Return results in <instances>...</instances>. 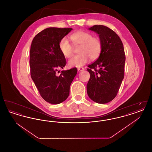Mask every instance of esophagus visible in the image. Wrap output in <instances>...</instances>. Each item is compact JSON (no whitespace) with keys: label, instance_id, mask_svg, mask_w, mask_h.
<instances>
[{"label":"esophagus","instance_id":"34e87169","mask_svg":"<svg viewBox=\"0 0 152 152\" xmlns=\"http://www.w3.org/2000/svg\"><path fill=\"white\" fill-rule=\"evenodd\" d=\"M77 70H78V71L81 72V71H83L84 70V68H83V67H79V68H77Z\"/></svg>","mask_w":152,"mask_h":152}]
</instances>
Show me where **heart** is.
<instances>
[{
    "instance_id": "b5f03b06",
    "label": "heart",
    "mask_w": 152,
    "mask_h": 152,
    "mask_svg": "<svg viewBox=\"0 0 152 152\" xmlns=\"http://www.w3.org/2000/svg\"><path fill=\"white\" fill-rule=\"evenodd\" d=\"M75 47H80L79 55L73 56L68 61L70 67H80L85 65L90 58L95 60L100 56L102 51V43L100 38L93 37L89 32L79 31L71 36ZM59 48L61 53L66 58H70L73 54V47L69 40L64 37L59 43Z\"/></svg>"
}]
</instances>
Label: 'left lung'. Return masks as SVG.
Masks as SVG:
<instances>
[{
	"mask_svg": "<svg viewBox=\"0 0 152 152\" xmlns=\"http://www.w3.org/2000/svg\"><path fill=\"white\" fill-rule=\"evenodd\" d=\"M89 29L99 34L102 51L94 63L88 66L90 79L87 94L94 102L106 104L115 98L124 77V48L120 37L108 27L95 25Z\"/></svg>",
	"mask_w": 152,
	"mask_h": 152,
	"instance_id": "8db88e82",
	"label": "left lung"
}]
</instances>
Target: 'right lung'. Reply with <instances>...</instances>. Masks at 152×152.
I'll list each match as a JSON object with an SVG mask.
<instances>
[{"label": "right lung", "instance_id": "1", "mask_svg": "<svg viewBox=\"0 0 152 152\" xmlns=\"http://www.w3.org/2000/svg\"><path fill=\"white\" fill-rule=\"evenodd\" d=\"M72 28L50 27L34 37L30 49L31 76L40 96L52 104H60L68 98L70 86L77 74V68L62 71L65 58L59 48L62 38Z\"/></svg>", "mask_w": 152, "mask_h": 152}]
</instances>
